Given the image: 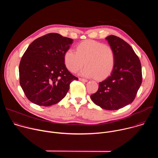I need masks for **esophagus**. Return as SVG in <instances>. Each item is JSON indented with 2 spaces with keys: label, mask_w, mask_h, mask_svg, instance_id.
<instances>
[{
  "label": "esophagus",
  "mask_w": 158,
  "mask_h": 158,
  "mask_svg": "<svg viewBox=\"0 0 158 158\" xmlns=\"http://www.w3.org/2000/svg\"><path fill=\"white\" fill-rule=\"evenodd\" d=\"M79 81H82V82H87L88 81L87 79H82V78H79Z\"/></svg>",
  "instance_id": "esophagus-1"
}]
</instances>
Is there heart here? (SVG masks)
<instances>
[{"label": "heart", "instance_id": "b5f03b06", "mask_svg": "<svg viewBox=\"0 0 158 158\" xmlns=\"http://www.w3.org/2000/svg\"><path fill=\"white\" fill-rule=\"evenodd\" d=\"M64 60L66 67L76 73L86 65L80 74L86 77H95L98 80L107 78L114 69L116 55L109 45L86 40L78 44L76 51L69 49L65 51Z\"/></svg>", "mask_w": 158, "mask_h": 158}]
</instances>
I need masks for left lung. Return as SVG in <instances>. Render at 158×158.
<instances>
[{
	"instance_id": "obj_1",
	"label": "left lung",
	"mask_w": 158,
	"mask_h": 158,
	"mask_svg": "<svg viewBox=\"0 0 158 158\" xmlns=\"http://www.w3.org/2000/svg\"><path fill=\"white\" fill-rule=\"evenodd\" d=\"M114 49L116 62L106 79L99 83L92 101L106 110H118L131 104L142 83L141 64L131 46L122 39L111 35L106 38Z\"/></svg>"
}]
</instances>
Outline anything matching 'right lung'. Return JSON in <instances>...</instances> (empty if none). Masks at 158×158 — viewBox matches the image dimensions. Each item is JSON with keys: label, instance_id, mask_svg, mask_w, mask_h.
I'll return each mask as SVG.
<instances>
[{"label": "right lung", "instance_id": "right-lung-1", "mask_svg": "<svg viewBox=\"0 0 158 158\" xmlns=\"http://www.w3.org/2000/svg\"><path fill=\"white\" fill-rule=\"evenodd\" d=\"M72 39L57 33L39 37L29 46L20 62V84L27 99L40 106H50L61 101L70 84L78 78L66 68L64 54Z\"/></svg>", "mask_w": 158, "mask_h": 158}]
</instances>
